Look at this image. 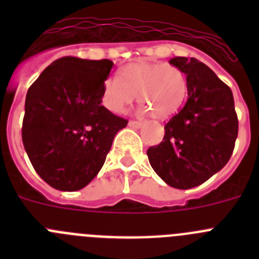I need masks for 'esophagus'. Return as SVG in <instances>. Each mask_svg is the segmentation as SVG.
I'll list each match as a JSON object with an SVG mask.
<instances>
[{"instance_id": "34e87169", "label": "esophagus", "mask_w": 259, "mask_h": 259, "mask_svg": "<svg viewBox=\"0 0 259 259\" xmlns=\"http://www.w3.org/2000/svg\"><path fill=\"white\" fill-rule=\"evenodd\" d=\"M128 125L131 128H140L141 125H143V123L136 122V120H130V122H128Z\"/></svg>"}]
</instances>
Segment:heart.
<instances>
[{
    "instance_id": "heart-1",
    "label": "heart",
    "mask_w": 259,
    "mask_h": 259,
    "mask_svg": "<svg viewBox=\"0 0 259 259\" xmlns=\"http://www.w3.org/2000/svg\"><path fill=\"white\" fill-rule=\"evenodd\" d=\"M188 83L184 72L168 63L135 62L125 66L119 75L105 80L102 104L109 111L122 114L139 95L141 113L155 119H168L184 104Z\"/></svg>"
}]
</instances>
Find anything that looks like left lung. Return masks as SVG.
Wrapping results in <instances>:
<instances>
[{
	"label": "left lung",
	"mask_w": 259,
	"mask_h": 259,
	"mask_svg": "<svg viewBox=\"0 0 259 259\" xmlns=\"http://www.w3.org/2000/svg\"><path fill=\"white\" fill-rule=\"evenodd\" d=\"M170 65L187 75L188 100L164 125L163 140L146 154L157 175L172 188L189 189L221 171L232 155L239 122L230 87L196 58Z\"/></svg>",
	"instance_id": "obj_1"
}]
</instances>
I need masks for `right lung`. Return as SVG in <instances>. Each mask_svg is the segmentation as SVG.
<instances>
[{"mask_svg": "<svg viewBox=\"0 0 259 259\" xmlns=\"http://www.w3.org/2000/svg\"><path fill=\"white\" fill-rule=\"evenodd\" d=\"M109 59L63 57L48 66L26 96L22 139L36 172L63 192L84 188L102 168L127 120L102 106Z\"/></svg>", "mask_w": 259, "mask_h": 259, "instance_id": "add662e5", "label": "right lung"}]
</instances>
